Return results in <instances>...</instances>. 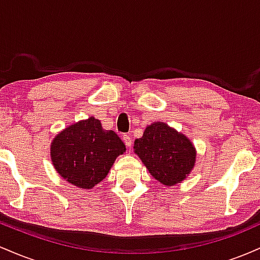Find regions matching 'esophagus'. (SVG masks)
Segmentation results:
<instances>
[{"mask_svg": "<svg viewBox=\"0 0 260 260\" xmlns=\"http://www.w3.org/2000/svg\"><path fill=\"white\" fill-rule=\"evenodd\" d=\"M122 139H123L124 144H126L127 148L132 147V138H131V136H128V134H123V136H122Z\"/></svg>", "mask_w": 260, "mask_h": 260, "instance_id": "34e87169", "label": "esophagus"}]
</instances>
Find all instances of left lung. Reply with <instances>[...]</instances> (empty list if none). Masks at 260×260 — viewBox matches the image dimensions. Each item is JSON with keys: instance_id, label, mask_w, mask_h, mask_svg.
<instances>
[{"instance_id": "obj_1", "label": "left lung", "mask_w": 260, "mask_h": 260, "mask_svg": "<svg viewBox=\"0 0 260 260\" xmlns=\"http://www.w3.org/2000/svg\"><path fill=\"white\" fill-rule=\"evenodd\" d=\"M133 148L150 175L165 186L180 183L194 168L197 153L192 142L164 122L145 128Z\"/></svg>"}]
</instances>
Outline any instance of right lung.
Returning <instances> with one entry per match:
<instances>
[{"mask_svg":"<svg viewBox=\"0 0 260 260\" xmlns=\"http://www.w3.org/2000/svg\"><path fill=\"white\" fill-rule=\"evenodd\" d=\"M126 145L113 131L89 117L61 131L51 143L52 165L63 180L83 189H90L109 174L116 157Z\"/></svg>","mask_w":260,"mask_h":260,"instance_id":"add662e5","label":"right lung"}]
</instances>
